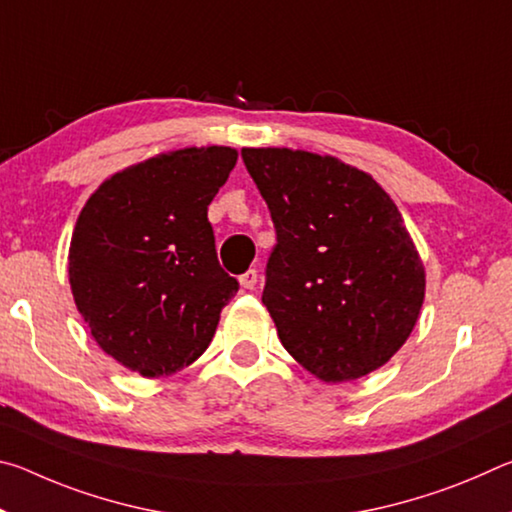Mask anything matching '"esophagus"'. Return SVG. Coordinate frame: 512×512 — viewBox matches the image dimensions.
I'll return each instance as SVG.
<instances>
[{
    "mask_svg": "<svg viewBox=\"0 0 512 512\" xmlns=\"http://www.w3.org/2000/svg\"><path fill=\"white\" fill-rule=\"evenodd\" d=\"M239 282H241V287H244V289H255L257 287V271H255V268H250V271L241 275Z\"/></svg>",
    "mask_w": 512,
    "mask_h": 512,
    "instance_id": "1",
    "label": "esophagus"
}]
</instances>
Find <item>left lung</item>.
<instances>
[{"mask_svg":"<svg viewBox=\"0 0 512 512\" xmlns=\"http://www.w3.org/2000/svg\"><path fill=\"white\" fill-rule=\"evenodd\" d=\"M277 244L262 302L287 352L339 384L377 370L418 323L424 266L393 198L332 155L241 149Z\"/></svg>","mask_w":512,"mask_h":512,"instance_id":"left-lung-1","label":"left lung"}]
</instances>
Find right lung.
<instances>
[{
    "mask_svg": "<svg viewBox=\"0 0 512 512\" xmlns=\"http://www.w3.org/2000/svg\"><path fill=\"white\" fill-rule=\"evenodd\" d=\"M237 164L230 146L155 155L94 192L69 244V284L94 341L142 377L207 350L239 282L216 259L207 205Z\"/></svg>",
    "mask_w": 512,
    "mask_h": 512,
    "instance_id": "add662e5",
    "label": "right lung"
}]
</instances>
